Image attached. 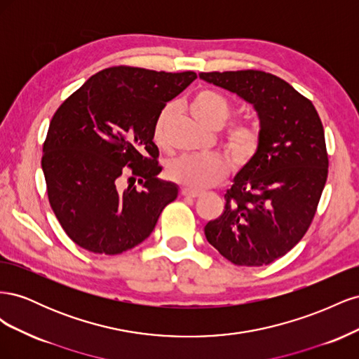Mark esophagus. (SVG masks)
<instances>
[{"label": "esophagus", "instance_id": "1", "mask_svg": "<svg viewBox=\"0 0 359 359\" xmlns=\"http://www.w3.org/2000/svg\"><path fill=\"white\" fill-rule=\"evenodd\" d=\"M181 194L182 196H186V198H190V199H196V198H201L202 194H203V191H199V190H191V189H181Z\"/></svg>", "mask_w": 359, "mask_h": 359}]
</instances>
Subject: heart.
Returning a JSON list of instances; mask_svg holds the SVG:
<instances>
[{"mask_svg":"<svg viewBox=\"0 0 359 359\" xmlns=\"http://www.w3.org/2000/svg\"><path fill=\"white\" fill-rule=\"evenodd\" d=\"M190 112L208 128H219L232 114V106L224 95L212 90H202L190 102ZM173 106L163 107L154 126L156 142H166V132L170 126ZM260 142V128L255 123H238L226 133V148L235 161H245L255 154ZM227 165L222 157H177L166 165V175L170 181L191 190H203L224 180Z\"/></svg>","mask_w":359,"mask_h":359,"instance_id":"b5f03b06","label":"heart"}]
</instances>
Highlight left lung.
I'll use <instances>...</instances> for the list:
<instances>
[{"instance_id":"left-lung-1","label":"left lung","mask_w":359,"mask_h":359,"mask_svg":"<svg viewBox=\"0 0 359 359\" xmlns=\"http://www.w3.org/2000/svg\"><path fill=\"white\" fill-rule=\"evenodd\" d=\"M253 106L260 142L224 194V211L205 226L208 243L241 266L274 262L295 247L316 214L328 154L313 103L260 70L199 73Z\"/></svg>"}]
</instances>
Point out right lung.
<instances>
[{
    "label": "right lung",
    "instance_id": "1",
    "mask_svg": "<svg viewBox=\"0 0 359 359\" xmlns=\"http://www.w3.org/2000/svg\"><path fill=\"white\" fill-rule=\"evenodd\" d=\"M194 79V72L109 67L58 107L41 169L49 203L73 243L119 255L154 231L163 208L178 196L177 184L157 178L156 119ZM128 172L140 178L142 191L122 189Z\"/></svg>",
    "mask_w": 359,
    "mask_h": 359
}]
</instances>
